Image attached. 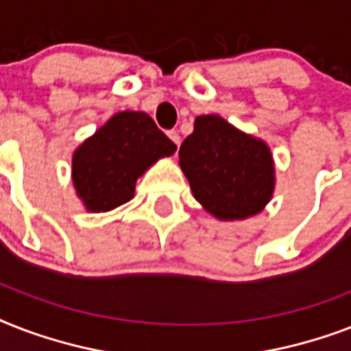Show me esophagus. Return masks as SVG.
<instances>
[{
	"label": "esophagus",
	"mask_w": 351,
	"mask_h": 351,
	"mask_svg": "<svg viewBox=\"0 0 351 351\" xmlns=\"http://www.w3.org/2000/svg\"><path fill=\"white\" fill-rule=\"evenodd\" d=\"M167 136H169L171 140H173V142H175L176 147H178V145H180V134H178V132H176V131H169V132H167Z\"/></svg>",
	"instance_id": "obj_1"
}]
</instances>
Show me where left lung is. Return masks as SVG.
<instances>
[{
    "label": "left lung",
    "instance_id": "1",
    "mask_svg": "<svg viewBox=\"0 0 351 351\" xmlns=\"http://www.w3.org/2000/svg\"><path fill=\"white\" fill-rule=\"evenodd\" d=\"M178 156L193 197L219 220L250 219L271 200L275 165L267 143L224 118L197 117Z\"/></svg>",
    "mask_w": 351,
    "mask_h": 351
}]
</instances>
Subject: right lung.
Masks as SVG:
<instances>
[{
	"label": "right lung",
	"mask_w": 351,
	"mask_h": 351,
	"mask_svg": "<svg viewBox=\"0 0 351 351\" xmlns=\"http://www.w3.org/2000/svg\"><path fill=\"white\" fill-rule=\"evenodd\" d=\"M176 145L145 112L121 111L73 154V184L90 213H106L134 197L136 180Z\"/></svg>",
	"instance_id": "right-lung-1"
}]
</instances>
